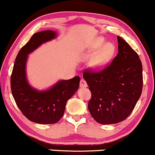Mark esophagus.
I'll list each match as a JSON object with an SVG mask.
<instances>
[{
  "instance_id": "1",
  "label": "esophagus",
  "mask_w": 155,
  "mask_h": 155,
  "mask_svg": "<svg viewBox=\"0 0 155 155\" xmlns=\"http://www.w3.org/2000/svg\"><path fill=\"white\" fill-rule=\"evenodd\" d=\"M80 87H87V84L86 81L84 79H81V81H80Z\"/></svg>"
}]
</instances>
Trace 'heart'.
Wrapping results in <instances>:
<instances>
[{
	"mask_svg": "<svg viewBox=\"0 0 155 155\" xmlns=\"http://www.w3.org/2000/svg\"><path fill=\"white\" fill-rule=\"evenodd\" d=\"M105 42V40L100 37L93 46L94 50L100 49L92 61V66L96 68H102L105 66L115 54L114 45L111 42Z\"/></svg>",
	"mask_w": 155,
	"mask_h": 155,
	"instance_id": "obj_1",
	"label": "heart"
}]
</instances>
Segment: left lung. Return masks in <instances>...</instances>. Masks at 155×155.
<instances>
[{
    "label": "left lung",
    "instance_id": "obj_1",
    "mask_svg": "<svg viewBox=\"0 0 155 155\" xmlns=\"http://www.w3.org/2000/svg\"><path fill=\"white\" fill-rule=\"evenodd\" d=\"M118 53L103 69L87 68L83 76L92 97L88 109L101 124L124 120L133 111L143 87L142 64L138 54L120 37Z\"/></svg>",
    "mask_w": 155,
    "mask_h": 155
}]
</instances>
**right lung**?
<instances>
[{
	"label": "right lung",
	"instance_id": "add662e5",
	"mask_svg": "<svg viewBox=\"0 0 155 155\" xmlns=\"http://www.w3.org/2000/svg\"><path fill=\"white\" fill-rule=\"evenodd\" d=\"M52 30L35 33L21 48L15 60L11 76V88L15 102L24 116L31 122L53 124L64 114L66 102L79 87L80 77L59 81L46 91H37L29 86L26 77V62L29 54L40 45L55 38Z\"/></svg>",
	"mask_w": 155,
	"mask_h": 155
}]
</instances>
